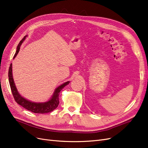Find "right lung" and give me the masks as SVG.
Masks as SVG:
<instances>
[{
    "mask_svg": "<svg viewBox=\"0 0 148 148\" xmlns=\"http://www.w3.org/2000/svg\"><path fill=\"white\" fill-rule=\"evenodd\" d=\"M26 37H27V35L25 36L21 40L20 43L18 44V45L14 57H13V59L16 57L18 53L19 52L20 46L25 40ZM8 80H9V83L12 95L13 96V97H14L15 101L18 104H20L22 107H23L25 109L36 114L48 113L51 112L56 109L59 104V96L60 91L70 83V81L66 82L60 85L59 86H58L55 89V91L53 92L52 97L50 98V99H49L47 101L44 102H34L25 99V97L21 96L20 95V94L18 92V91L16 85L14 82V80H13V78L12 64H10V66L9 67V70H8Z\"/></svg>",
    "mask_w": 148,
    "mask_h": 148,
    "instance_id": "obj_1",
    "label": "right lung"
}]
</instances>
